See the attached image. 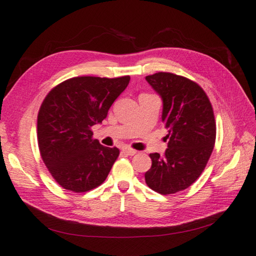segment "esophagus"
Masks as SVG:
<instances>
[{"label":"esophagus","instance_id":"1","mask_svg":"<svg viewBox=\"0 0 256 256\" xmlns=\"http://www.w3.org/2000/svg\"><path fill=\"white\" fill-rule=\"evenodd\" d=\"M122 151L126 154H128V156H134L136 154H137V150H134V149H132V148H129V147H124V149H122Z\"/></svg>","mask_w":256,"mask_h":256}]
</instances>
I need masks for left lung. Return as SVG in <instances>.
I'll return each instance as SVG.
<instances>
[{
    "label": "left lung",
    "instance_id": "1",
    "mask_svg": "<svg viewBox=\"0 0 256 256\" xmlns=\"http://www.w3.org/2000/svg\"><path fill=\"white\" fill-rule=\"evenodd\" d=\"M146 80L162 100L161 119L168 129L164 154H150L146 184L161 194L189 188L204 170L216 142V120L206 94L194 82L171 72H156Z\"/></svg>",
    "mask_w": 256,
    "mask_h": 256
}]
</instances>
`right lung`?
Wrapping results in <instances>:
<instances>
[{
    "mask_svg": "<svg viewBox=\"0 0 256 256\" xmlns=\"http://www.w3.org/2000/svg\"><path fill=\"white\" fill-rule=\"evenodd\" d=\"M130 77H74L53 88L38 116V139L44 164L66 190L86 192L106 180L119 150L92 139Z\"/></svg>",
    "mask_w": 256,
    "mask_h": 256,
    "instance_id": "obj_1",
    "label": "right lung"
}]
</instances>
